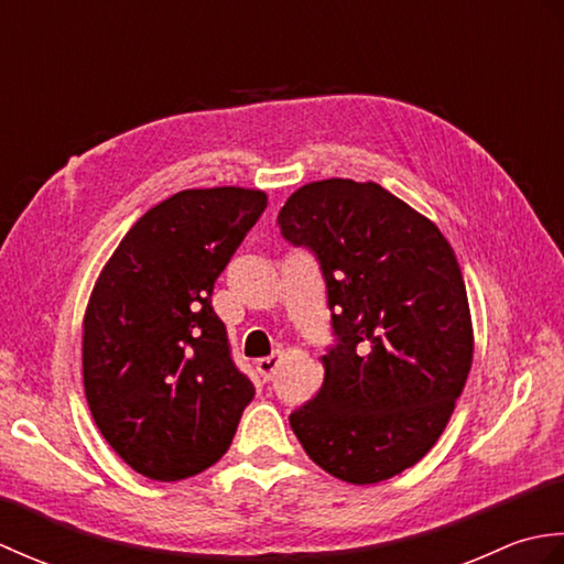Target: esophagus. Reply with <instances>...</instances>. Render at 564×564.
Segmentation results:
<instances>
[{"label":"esophagus","instance_id":"obj_1","mask_svg":"<svg viewBox=\"0 0 564 564\" xmlns=\"http://www.w3.org/2000/svg\"><path fill=\"white\" fill-rule=\"evenodd\" d=\"M281 361H283L281 354H273V356H267V358H257L259 376H261L263 380H271L273 373H275V368L281 366Z\"/></svg>","mask_w":564,"mask_h":564}]
</instances>
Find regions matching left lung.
<instances>
[{"label":"left lung","mask_w":564,"mask_h":564,"mask_svg":"<svg viewBox=\"0 0 564 564\" xmlns=\"http://www.w3.org/2000/svg\"><path fill=\"white\" fill-rule=\"evenodd\" d=\"M327 283L337 346L291 414L305 453L351 485L390 480L446 429L473 366L465 281L438 227L376 182L305 184L279 213Z\"/></svg>","instance_id":"left-lung-1"}]
</instances>
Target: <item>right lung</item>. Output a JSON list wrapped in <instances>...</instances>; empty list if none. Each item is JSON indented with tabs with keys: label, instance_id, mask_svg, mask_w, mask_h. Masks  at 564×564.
<instances>
[{
	"label": "right lung",
	"instance_id": "right-lung-1",
	"mask_svg": "<svg viewBox=\"0 0 564 564\" xmlns=\"http://www.w3.org/2000/svg\"><path fill=\"white\" fill-rule=\"evenodd\" d=\"M263 208L259 188L178 191L130 227L94 283L84 394L101 436L150 480L218 463L254 398L210 295Z\"/></svg>",
	"mask_w": 564,
	"mask_h": 564
}]
</instances>
